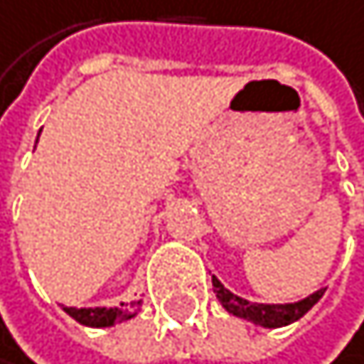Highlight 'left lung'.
<instances>
[{
  "label": "left lung",
  "instance_id": "1",
  "mask_svg": "<svg viewBox=\"0 0 364 364\" xmlns=\"http://www.w3.org/2000/svg\"><path fill=\"white\" fill-rule=\"evenodd\" d=\"M213 287H215V296L218 301L223 303V307L227 309L229 314L240 316V318H247L257 326H264V328H279V326H287V323H294L298 321L303 314H307L312 309L314 303H318V298L323 296V289H318L316 294L303 298L298 303H289V305H262V303H247L243 298L234 296L232 291L220 284V279L213 277Z\"/></svg>",
  "mask_w": 364,
  "mask_h": 364
}]
</instances>
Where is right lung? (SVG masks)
I'll use <instances>...</instances> for the list:
<instances>
[{"instance_id": "obj_1", "label": "right lung", "mask_w": 364, "mask_h": 364, "mask_svg": "<svg viewBox=\"0 0 364 364\" xmlns=\"http://www.w3.org/2000/svg\"><path fill=\"white\" fill-rule=\"evenodd\" d=\"M38 141V139H36ZM141 303H130V309H126L121 305V309H114V307H96V309H75V307H63L66 312L80 321L82 326H93V328H107V326H114L119 321H126V318H132L135 316V309L139 307Z\"/></svg>"}]
</instances>
